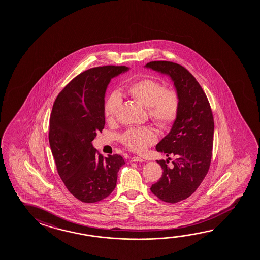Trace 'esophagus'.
Segmentation results:
<instances>
[{"mask_svg":"<svg viewBox=\"0 0 260 260\" xmlns=\"http://www.w3.org/2000/svg\"><path fill=\"white\" fill-rule=\"evenodd\" d=\"M131 161L132 162H143L144 161V159H142L141 157H132L131 158Z\"/></svg>","mask_w":260,"mask_h":260,"instance_id":"esophagus-1","label":"esophagus"}]
</instances>
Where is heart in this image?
<instances>
[{
  "label": "heart",
  "mask_w": 260,
  "mask_h": 260,
  "mask_svg": "<svg viewBox=\"0 0 260 260\" xmlns=\"http://www.w3.org/2000/svg\"><path fill=\"white\" fill-rule=\"evenodd\" d=\"M127 92L133 100L148 108L149 119L161 128H168L174 123L179 113V97L172 89H165L160 82L145 78L132 82ZM121 99L112 93L107 99L104 116L108 123H114L118 118ZM125 146L135 152L143 151L156 141V134L149 128H131L122 137Z\"/></svg>",
  "instance_id": "1"
}]
</instances>
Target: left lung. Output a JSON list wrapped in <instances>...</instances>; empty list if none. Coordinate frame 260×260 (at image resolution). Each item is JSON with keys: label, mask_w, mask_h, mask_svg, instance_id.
Masks as SVG:
<instances>
[{"label": "left lung", "mask_w": 260, "mask_h": 260, "mask_svg": "<svg viewBox=\"0 0 260 260\" xmlns=\"http://www.w3.org/2000/svg\"><path fill=\"white\" fill-rule=\"evenodd\" d=\"M171 78L179 94V109L171 132L156 146L166 154L157 160L163 170L161 178L150 190L168 203L186 200L196 191L209 171L212 156L214 119L209 101L191 73L178 63L166 60L145 65ZM173 165H167L170 156Z\"/></svg>", "instance_id": "1"}]
</instances>
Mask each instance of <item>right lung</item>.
Listing matches in <instances>:
<instances>
[{
    "label": "right lung",
    "mask_w": 260,
    "mask_h": 260,
    "mask_svg": "<svg viewBox=\"0 0 260 260\" xmlns=\"http://www.w3.org/2000/svg\"><path fill=\"white\" fill-rule=\"evenodd\" d=\"M128 70L113 65L87 70L65 86L52 107L49 141L56 168L69 191L84 203L109 196L125 164L117 154L103 157L92 141L105 125L107 87Z\"/></svg>",
    "instance_id": "right-lung-1"
}]
</instances>
